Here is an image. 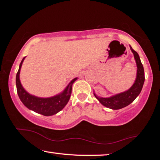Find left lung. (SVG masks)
I'll list each match as a JSON object with an SVG mask.
<instances>
[{
    "mask_svg": "<svg viewBox=\"0 0 160 160\" xmlns=\"http://www.w3.org/2000/svg\"><path fill=\"white\" fill-rule=\"evenodd\" d=\"M131 50L133 53L134 58L135 59L137 64V77L135 82L128 90L124 92L116 94L109 98H103L99 97L95 94L96 98L99 100V102L102 105L107 108H110L112 109H120L123 107L128 106L131 103L134 101L135 98L139 95L140 92L142 90L143 84L145 82V72L143 66L140 61L139 55L136 51L132 49L131 47Z\"/></svg>",
    "mask_w": 160,
    "mask_h": 160,
    "instance_id": "1",
    "label": "left lung"
}]
</instances>
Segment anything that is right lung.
Returning a JSON list of instances; mask_svg holds the SVG:
<instances>
[{
    "label": "right lung",
    "instance_id": "1",
    "mask_svg": "<svg viewBox=\"0 0 160 160\" xmlns=\"http://www.w3.org/2000/svg\"><path fill=\"white\" fill-rule=\"evenodd\" d=\"M25 58V57H24L22 60L17 75H16V87H17L18 94L21 102L29 109L34 111L40 114L47 116L56 114L63 109L68 102L72 92V84L77 80V78L72 80L63 92L58 95L49 97V98H40V97L31 95L27 92L25 89L22 88L20 80V68Z\"/></svg>",
    "mask_w": 160,
    "mask_h": 160
}]
</instances>
